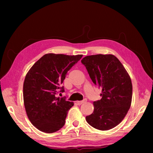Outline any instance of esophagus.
I'll use <instances>...</instances> for the list:
<instances>
[{
	"label": "esophagus",
	"mask_w": 153,
	"mask_h": 153,
	"mask_svg": "<svg viewBox=\"0 0 153 153\" xmlns=\"http://www.w3.org/2000/svg\"><path fill=\"white\" fill-rule=\"evenodd\" d=\"M85 102H86V100H82V101H77V102H76V103H77V105H82L83 103Z\"/></svg>",
	"instance_id": "esophagus-1"
}]
</instances>
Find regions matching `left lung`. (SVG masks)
<instances>
[{"mask_svg":"<svg viewBox=\"0 0 153 153\" xmlns=\"http://www.w3.org/2000/svg\"><path fill=\"white\" fill-rule=\"evenodd\" d=\"M92 82L102 88V98L93 102L94 111L86 116L90 126L109 130L118 126L130 108L132 83L130 76L114 55L95 54L82 60Z\"/></svg>","mask_w":153,"mask_h":153,"instance_id":"left-lung-1","label":"left lung"}]
</instances>
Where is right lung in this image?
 Wrapping results in <instances>:
<instances>
[{"label":"right lung","instance_id":"right-lung-1","mask_svg":"<svg viewBox=\"0 0 153 153\" xmlns=\"http://www.w3.org/2000/svg\"><path fill=\"white\" fill-rule=\"evenodd\" d=\"M82 54H45L28 71L23 87L24 102L26 114L32 124L39 130L52 134L65 124L68 111L73 102L57 97L61 84L67 72Z\"/></svg>","mask_w":153,"mask_h":153}]
</instances>
